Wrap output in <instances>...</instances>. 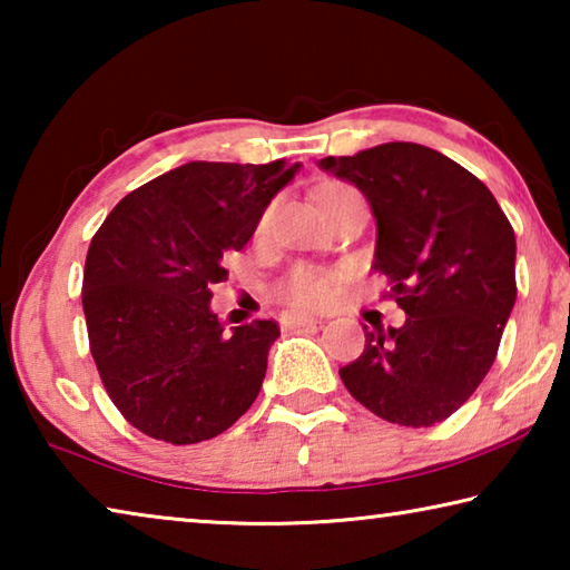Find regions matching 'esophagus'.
Returning a JSON list of instances; mask_svg holds the SVG:
<instances>
[{"label": "esophagus", "instance_id": "obj_1", "mask_svg": "<svg viewBox=\"0 0 570 570\" xmlns=\"http://www.w3.org/2000/svg\"><path fill=\"white\" fill-rule=\"evenodd\" d=\"M278 322H282V326H286V330H302V326L322 324L320 320H316V316L302 314V312H284L282 316H278Z\"/></svg>", "mask_w": 570, "mask_h": 570}]
</instances>
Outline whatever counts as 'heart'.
Returning a JSON list of instances; mask_svg holds the SVG:
<instances>
[{
  "instance_id": "obj_1",
  "label": "heart",
  "mask_w": 570,
  "mask_h": 570,
  "mask_svg": "<svg viewBox=\"0 0 570 570\" xmlns=\"http://www.w3.org/2000/svg\"><path fill=\"white\" fill-rule=\"evenodd\" d=\"M346 190L352 188L342 186V183H326V186L316 190V200L324 204V200L342 196ZM268 218H272V210H266L262 220H258V230H264L268 226ZM336 294H340V278L324 272V268L314 266L292 268L276 286V298L288 306H326L334 302Z\"/></svg>"
}]
</instances>
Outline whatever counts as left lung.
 Instances as JSON below:
<instances>
[{
    "instance_id": "left-lung-1",
    "label": "left lung",
    "mask_w": 570,
    "mask_h": 570,
    "mask_svg": "<svg viewBox=\"0 0 570 570\" xmlns=\"http://www.w3.org/2000/svg\"><path fill=\"white\" fill-rule=\"evenodd\" d=\"M320 166L350 180L377 218L374 272L407 314L400 330L364 326L344 387L402 428L448 420L495 362L515 304V234L485 183L417 142H384Z\"/></svg>"
}]
</instances>
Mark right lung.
Masks as SVG:
<instances>
[{
  "label": "right lung",
  "instance_id": "1",
  "mask_svg": "<svg viewBox=\"0 0 570 570\" xmlns=\"http://www.w3.org/2000/svg\"><path fill=\"white\" fill-rule=\"evenodd\" d=\"M298 166L186 163L128 193L92 236L82 276L90 352L135 430L170 445L226 432L258 397L272 320L234 334L210 312V284Z\"/></svg>",
  "mask_w": 570,
  "mask_h": 570
}]
</instances>
